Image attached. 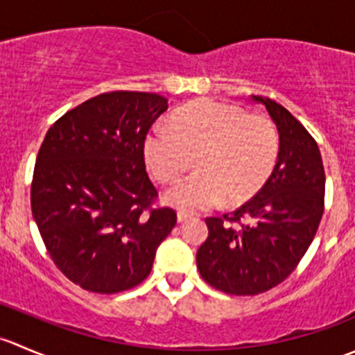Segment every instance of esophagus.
I'll return each mask as SVG.
<instances>
[{
  "label": "esophagus",
  "instance_id": "esophagus-1",
  "mask_svg": "<svg viewBox=\"0 0 355 355\" xmlns=\"http://www.w3.org/2000/svg\"><path fill=\"white\" fill-rule=\"evenodd\" d=\"M191 218H192V214L184 213V211H178V213H177V220H178V223H184V221L191 220Z\"/></svg>",
  "mask_w": 355,
  "mask_h": 355
}]
</instances>
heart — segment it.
I'll return each mask as SVG.
<instances>
[{
    "label": "heart",
    "instance_id": "obj_1",
    "mask_svg": "<svg viewBox=\"0 0 355 355\" xmlns=\"http://www.w3.org/2000/svg\"><path fill=\"white\" fill-rule=\"evenodd\" d=\"M170 128L157 127L146 137L144 157L159 184L177 182L194 161L198 171L166 194L180 209H209L223 199L237 206L254 198L273 173L280 142L263 114L198 99L175 111Z\"/></svg>",
    "mask_w": 355,
    "mask_h": 355
}]
</instances>
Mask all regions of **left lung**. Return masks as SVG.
<instances>
[{
    "label": "left lung",
    "instance_id": "obj_1",
    "mask_svg": "<svg viewBox=\"0 0 355 355\" xmlns=\"http://www.w3.org/2000/svg\"><path fill=\"white\" fill-rule=\"evenodd\" d=\"M252 98L277 123L278 161L252 199L234 213L206 218L209 235L198 250L204 282L230 295H257L282 284L309 249L324 211L318 142L277 101Z\"/></svg>",
    "mask_w": 355,
    "mask_h": 355
}]
</instances>
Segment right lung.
<instances>
[{
  "label": "right lung",
  "mask_w": 355,
  "mask_h": 355,
  "mask_svg": "<svg viewBox=\"0 0 355 355\" xmlns=\"http://www.w3.org/2000/svg\"><path fill=\"white\" fill-rule=\"evenodd\" d=\"M168 110L153 92L87 99L49 127L31 184L32 216L53 263L84 290L118 293L151 273L156 249L177 223L157 206L144 141Z\"/></svg>",
  "instance_id": "add662e5"
}]
</instances>
